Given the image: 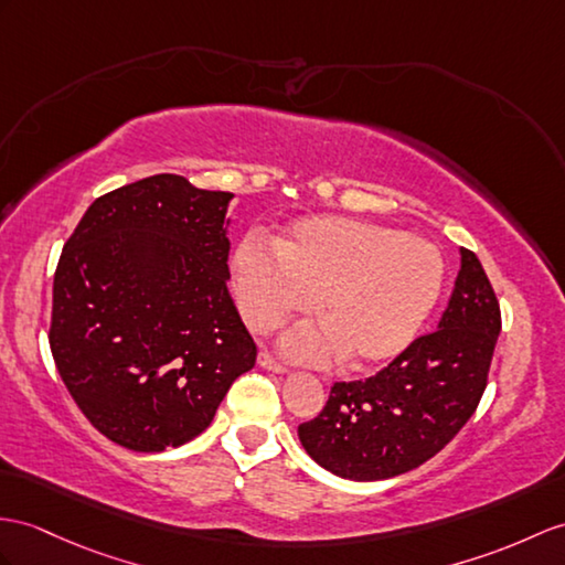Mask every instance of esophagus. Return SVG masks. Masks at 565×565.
Here are the masks:
<instances>
[{
  "label": "esophagus",
  "instance_id": "esophagus-1",
  "mask_svg": "<svg viewBox=\"0 0 565 565\" xmlns=\"http://www.w3.org/2000/svg\"><path fill=\"white\" fill-rule=\"evenodd\" d=\"M258 364L264 366V369H268V371H275V374H287V371H290V366L282 364L280 360H275V356L268 350H260L258 352Z\"/></svg>",
  "mask_w": 565,
  "mask_h": 565
}]
</instances>
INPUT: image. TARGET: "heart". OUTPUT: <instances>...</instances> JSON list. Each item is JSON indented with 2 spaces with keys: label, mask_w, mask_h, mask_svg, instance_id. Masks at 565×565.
Instances as JSON below:
<instances>
[{
  "label": "heart",
  "mask_w": 565,
  "mask_h": 565,
  "mask_svg": "<svg viewBox=\"0 0 565 565\" xmlns=\"http://www.w3.org/2000/svg\"><path fill=\"white\" fill-rule=\"evenodd\" d=\"M244 321L270 333L290 316H313L282 340L299 360L335 356L366 369L401 354L441 295L446 264L424 237L342 215H307L275 246L246 237L232 258Z\"/></svg>",
  "instance_id": "heart-1"
}]
</instances>
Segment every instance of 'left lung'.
I'll list each match as a JSON object with an SVG mask.
<instances>
[{"label":"left lung","instance_id":"obj_1","mask_svg":"<svg viewBox=\"0 0 565 565\" xmlns=\"http://www.w3.org/2000/svg\"><path fill=\"white\" fill-rule=\"evenodd\" d=\"M501 333V307L479 258L462 249L448 307L364 381H338L299 441L326 470L354 481L405 475L441 452L475 415Z\"/></svg>","mask_w":565,"mask_h":565}]
</instances>
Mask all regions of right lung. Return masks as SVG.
Segmentation results:
<instances>
[{
    "label": "right lung",
    "instance_id": "right-lung-1",
    "mask_svg": "<svg viewBox=\"0 0 565 565\" xmlns=\"http://www.w3.org/2000/svg\"><path fill=\"white\" fill-rule=\"evenodd\" d=\"M230 199L153 174L95 199L64 244L50 350L78 409L117 446L191 441L256 364L227 292Z\"/></svg>",
    "mask_w": 565,
    "mask_h": 565
}]
</instances>
